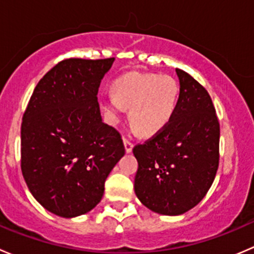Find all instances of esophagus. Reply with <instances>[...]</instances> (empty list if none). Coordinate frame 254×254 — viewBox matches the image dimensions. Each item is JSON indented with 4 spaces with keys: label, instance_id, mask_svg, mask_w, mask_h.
<instances>
[{
    "label": "esophagus",
    "instance_id": "34e87169",
    "mask_svg": "<svg viewBox=\"0 0 254 254\" xmlns=\"http://www.w3.org/2000/svg\"><path fill=\"white\" fill-rule=\"evenodd\" d=\"M124 145H125V151H127V153L131 152L132 147H134V143H132L131 140H129L127 137H124Z\"/></svg>",
    "mask_w": 254,
    "mask_h": 254
}]
</instances>
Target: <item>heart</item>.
Returning a JSON list of instances; mask_svg holds the SVG:
<instances>
[{
  "label": "heart",
  "mask_w": 254,
  "mask_h": 254,
  "mask_svg": "<svg viewBox=\"0 0 254 254\" xmlns=\"http://www.w3.org/2000/svg\"><path fill=\"white\" fill-rule=\"evenodd\" d=\"M113 97L102 106L112 122L129 109L130 125L137 134L151 136L163 129L175 115L179 84L172 76L130 72L112 84Z\"/></svg>",
  "instance_id": "obj_1"
}]
</instances>
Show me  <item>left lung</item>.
Masks as SVG:
<instances>
[{
  "label": "left lung",
  "instance_id": "8db88e82",
  "mask_svg": "<svg viewBox=\"0 0 254 254\" xmlns=\"http://www.w3.org/2000/svg\"><path fill=\"white\" fill-rule=\"evenodd\" d=\"M176 113L161 131L132 152L139 168L135 193L152 211L181 215L206 195L219 168L220 123L209 93L181 68Z\"/></svg>",
  "mask_w": 254,
  "mask_h": 254
}]
</instances>
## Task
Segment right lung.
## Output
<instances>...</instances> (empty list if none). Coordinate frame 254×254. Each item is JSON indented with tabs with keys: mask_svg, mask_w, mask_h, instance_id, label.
<instances>
[{
	"mask_svg": "<svg viewBox=\"0 0 254 254\" xmlns=\"http://www.w3.org/2000/svg\"><path fill=\"white\" fill-rule=\"evenodd\" d=\"M114 58L65 59L34 88L20 127V168L30 193L63 217L86 214L125 155L120 132L102 122L97 93Z\"/></svg>",
	"mask_w": 254,
	"mask_h": 254,
	"instance_id": "1",
	"label": "right lung"
}]
</instances>
